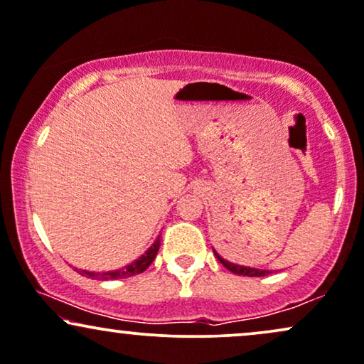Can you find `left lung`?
Instances as JSON below:
<instances>
[{
  "label": "left lung",
  "instance_id": "1",
  "mask_svg": "<svg viewBox=\"0 0 364 364\" xmlns=\"http://www.w3.org/2000/svg\"><path fill=\"white\" fill-rule=\"evenodd\" d=\"M214 255H216V258L221 262L224 267L228 268V270L236 273V275H243V277H267L268 273H272V270H262V268H251V267H243V264H236V263H231L228 262V259H224L221 255L218 253L216 250L213 248Z\"/></svg>",
  "mask_w": 364,
  "mask_h": 364
}]
</instances>
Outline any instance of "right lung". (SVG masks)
<instances>
[{"mask_svg":"<svg viewBox=\"0 0 364 364\" xmlns=\"http://www.w3.org/2000/svg\"><path fill=\"white\" fill-rule=\"evenodd\" d=\"M160 248V235L156 236V240L154 241V245L148 248L145 253L141 255L140 258H136L134 262H132L127 267L119 268V270H113V272H87V270H77L80 275H87L89 278H100V280H118V278H128L133 275H138V273L145 272L148 267H150L151 262H154L156 253H159Z\"/></svg>","mask_w":364,"mask_h":364,"instance_id":"add662e5","label":"right lung"}]
</instances>
